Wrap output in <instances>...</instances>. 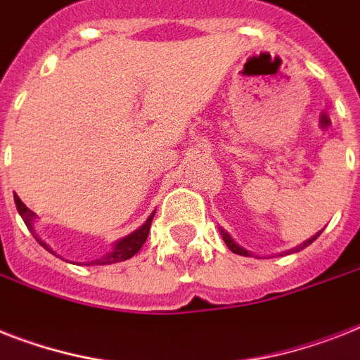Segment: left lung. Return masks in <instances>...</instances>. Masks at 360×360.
Listing matches in <instances>:
<instances>
[{
    "mask_svg": "<svg viewBox=\"0 0 360 360\" xmlns=\"http://www.w3.org/2000/svg\"><path fill=\"white\" fill-rule=\"evenodd\" d=\"M319 233H321V231H319ZM319 233H316V236H312V237H310V239H307V240H304V243H301V245H299V246H295V248H291V250L282 252V254H293V252H301L302 248H307L308 245H312L314 240H316L319 237ZM220 236H222L224 243H226V245H228V248H230V250L233 252V254H239V256H252V252L245 250L243 246L237 245L236 240H233L230 237V233H228V231H226V230H222V228H220ZM282 254H280V256H282Z\"/></svg>",
    "mask_w": 360,
    "mask_h": 360,
    "instance_id": "left-lung-1",
    "label": "left lung"
}]
</instances>
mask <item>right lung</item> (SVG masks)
<instances>
[{"label":"right lung","instance_id":"add662e5","mask_svg":"<svg viewBox=\"0 0 360 360\" xmlns=\"http://www.w3.org/2000/svg\"><path fill=\"white\" fill-rule=\"evenodd\" d=\"M14 203H16V209H18L20 217H22V220L25 222V226H27V230L33 233V237L37 239V243L42 246V248H46L48 252H52L53 256H58L56 252L50 248V246L44 243V240L41 239V237L37 236L35 228H33V222L37 220V214L31 211V209H27L24 205V202L20 200L18 196H14ZM153 217H155V213H151V217L143 222V224L138 228V230H134L132 233H129L127 237H123V239L115 240L114 246H112V250L108 252V254H104V256H101L98 259H93V262H87L84 263V265H112V263H120V262H124V259H129V257H132L134 254H138L140 252V248L143 246V243H146L147 236H149V228H151V220Z\"/></svg>","mask_w":360,"mask_h":360}]
</instances>
